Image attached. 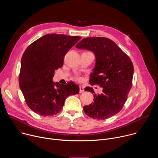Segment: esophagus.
Returning <instances> with one entry per match:
<instances>
[{
    "mask_svg": "<svg viewBox=\"0 0 158 158\" xmlns=\"http://www.w3.org/2000/svg\"><path fill=\"white\" fill-rule=\"evenodd\" d=\"M79 89H80V90H79V93H83V92L84 91V87L80 85V86H79Z\"/></svg>",
    "mask_w": 158,
    "mask_h": 158,
    "instance_id": "esophagus-1",
    "label": "esophagus"
}]
</instances>
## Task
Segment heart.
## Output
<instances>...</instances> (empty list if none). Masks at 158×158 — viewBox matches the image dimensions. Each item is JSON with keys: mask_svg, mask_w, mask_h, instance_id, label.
Wrapping results in <instances>:
<instances>
[{"mask_svg": "<svg viewBox=\"0 0 158 158\" xmlns=\"http://www.w3.org/2000/svg\"><path fill=\"white\" fill-rule=\"evenodd\" d=\"M78 79H81V78H79H79H78Z\"/></svg>", "mask_w": 158, "mask_h": 158, "instance_id": "b5f03b06", "label": "heart"}]
</instances>
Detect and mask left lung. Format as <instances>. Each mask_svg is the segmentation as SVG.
<instances>
[{
	"mask_svg": "<svg viewBox=\"0 0 158 158\" xmlns=\"http://www.w3.org/2000/svg\"><path fill=\"white\" fill-rule=\"evenodd\" d=\"M79 49L94 52L96 65L90 74L89 83L103 87L96 94L92 87L85 91L94 93V102L84 106V111L96 119H106L116 115L123 107L131 89L134 66L128 56L112 40L101 37L84 38L77 45Z\"/></svg>",
	"mask_w": 158,
	"mask_h": 158,
	"instance_id": "1",
	"label": "left lung"
}]
</instances>
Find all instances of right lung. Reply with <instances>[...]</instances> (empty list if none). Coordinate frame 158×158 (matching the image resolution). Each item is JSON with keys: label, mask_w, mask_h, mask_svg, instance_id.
<instances>
[{"label": "right lung", "mask_w": 158, "mask_h": 158, "mask_svg": "<svg viewBox=\"0 0 158 158\" xmlns=\"http://www.w3.org/2000/svg\"><path fill=\"white\" fill-rule=\"evenodd\" d=\"M81 39L79 36L46 34L30 44L22 55L19 87L26 104L37 114H57L67 97L79 93V86L73 82L63 85L53 82L52 77L55 71L63 65L66 53Z\"/></svg>", "instance_id": "1"}]
</instances>
